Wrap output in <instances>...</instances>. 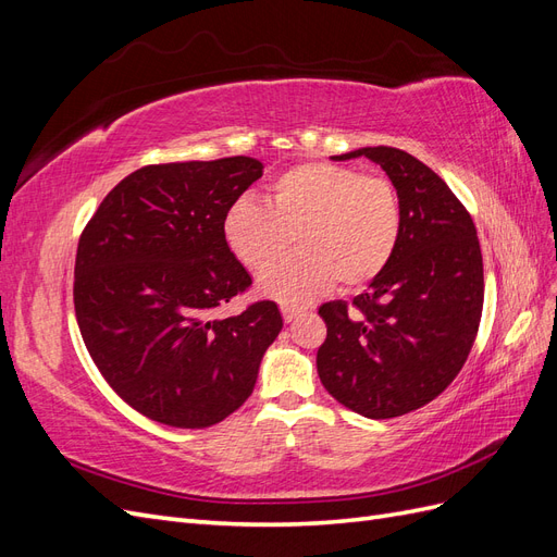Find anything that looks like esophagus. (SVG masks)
<instances>
[{
  "instance_id": "obj_1",
  "label": "esophagus",
  "mask_w": 557,
  "mask_h": 557,
  "mask_svg": "<svg viewBox=\"0 0 557 557\" xmlns=\"http://www.w3.org/2000/svg\"><path fill=\"white\" fill-rule=\"evenodd\" d=\"M281 313H283V320H285V323H293L295 318H299V315H305V313H307V307L293 305V301H281Z\"/></svg>"
}]
</instances>
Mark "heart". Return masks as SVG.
<instances>
[{
    "instance_id": "obj_1",
    "label": "heart",
    "mask_w": 557,
    "mask_h": 557,
    "mask_svg": "<svg viewBox=\"0 0 557 557\" xmlns=\"http://www.w3.org/2000/svg\"><path fill=\"white\" fill-rule=\"evenodd\" d=\"M300 250L270 265L292 234ZM401 234V201L383 176L352 166L301 162L269 183L264 201L237 199L223 218V237L248 269H262L258 288L283 301H305L334 281L362 288L393 260Z\"/></svg>"
}]
</instances>
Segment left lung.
I'll return each instance as SVG.
<instances>
[{
	"label": "left lung",
	"instance_id": "obj_1",
	"mask_svg": "<svg viewBox=\"0 0 557 557\" xmlns=\"http://www.w3.org/2000/svg\"><path fill=\"white\" fill-rule=\"evenodd\" d=\"M367 158L393 181L401 234L393 260L352 299L318 309L327 339L315 367L325 391L364 418H397L442 395L474 346L483 311V258L460 199L428 164L391 146Z\"/></svg>",
	"mask_w": 557,
	"mask_h": 557
}]
</instances>
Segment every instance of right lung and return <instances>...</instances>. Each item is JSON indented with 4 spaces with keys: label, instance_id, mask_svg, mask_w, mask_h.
<instances>
[{
    "label": "right lung",
    "instance_id": "obj_1",
    "mask_svg": "<svg viewBox=\"0 0 557 557\" xmlns=\"http://www.w3.org/2000/svg\"><path fill=\"white\" fill-rule=\"evenodd\" d=\"M262 170L246 156L141 166L81 234L83 342L117 397L162 425L209 428L237 411L283 327L274 301L211 315L250 285L223 218Z\"/></svg>",
    "mask_w": 557,
    "mask_h": 557
}]
</instances>
